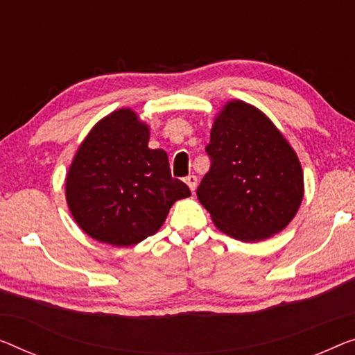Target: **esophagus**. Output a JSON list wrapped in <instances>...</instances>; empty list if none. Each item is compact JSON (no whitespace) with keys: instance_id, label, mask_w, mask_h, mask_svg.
I'll use <instances>...</instances> for the list:
<instances>
[{"instance_id":"34e87169","label":"esophagus","mask_w":355,"mask_h":355,"mask_svg":"<svg viewBox=\"0 0 355 355\" xmlns=\"http://www.w3.org/2000/svg\"><path fill=\"white\" fill-rule=\"evenodd\" d=\"M184 183H187L188 187H189V189H191V191L194 193L196 187H198V177H196V175H188L187 178H184Z\"/></svg>"}]
</instances>
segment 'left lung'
<instances>
[{
	"label": "left lung",
	"instance_id": "left-lung-1",
	"mask_svg": "<svg viewBox=\"0 0 355 355\" xmlns=\"http://www.w3.org/2000/svg\"><path fill=\"white\" fill-rule=\"evenodd\" d=\"M205 151L210 171L199 184L198 199L220 231L258 242L293 220L304 194L303 168L260 110L241 100L226 103Z\"/></svg>",
	"mask_w": 355,
	"mask_h": 355
}]
</instances>
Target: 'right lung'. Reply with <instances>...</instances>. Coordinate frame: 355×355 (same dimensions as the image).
<instances>
[{"mask_svg": "<svg viewBox=\"0 0 355 355\" xmlns=\"http://www.w3.org/2000/svg\"><path fill=\"white\" fill-rule=\"evenodd\" d=\"M150 129L121 108L98 121L79 145L65 182L70 211L92 239L135 245L161 228L178 199L191 196L173 178L164 150L148 148Z\"/></svg>", "mask_w": 355, "mask_h": 355, "instance_id": "1", "label": "right lung"}]
</instances>
